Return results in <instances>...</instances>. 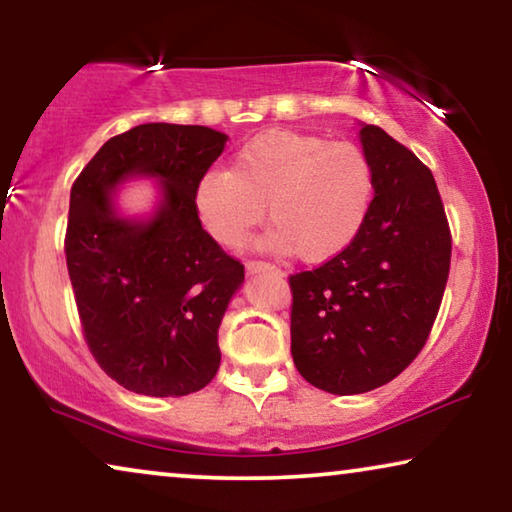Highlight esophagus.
<instances>
[{"instance_id": "esophagus-1", "label": "esophagus", "mask_w": 512, "mask_h": 512, "mask_svg": "<svg viewBox=\"0 0 512 512\" xmlns=\"http://www.w3.org/2000/svg\"><path fill=\"white\" fill-rule=\"evenodd\" d=\"M247 272H249V274L270 272V274H277V277H284V272H281L279 268H274L272 263H265V261H247Z\"/></svg>"}]
</instances>
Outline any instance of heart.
<instances>
[{"label":"heart","mask_w":512,"mask_h":512,"mask_svg":"<svg viewBox=\"0 0 512 512\" xmlns=\"http://www.w3.org/2000/svg\"><path fill=\"white\" fill-rule=\"evenodd\" d=\"M374 194V164L362 147L277 129L247 140L233 170L205 173L194 203L205 231L226 247L247 238L268 205V247L323 263L358 238Z\"/></svg>","instance_id":"1"}]
</instances>
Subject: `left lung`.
<instances>
[{"instance_id":"left-lung-1","label":"left lung","mask_w":512,"mask_h":512,"mask_svg":"<svg viewBox=\"0 0 512 512\" xmlns=\"http://www.w3.org/2000/svg\"><path fill=\"white\" fill-rule=\"evenodd\" d=\"M360 140L376 173L365 228L339 256L288 277L293 362L332 395L381 388L418 358L453 254L432 170L374 124Z\"/></svg>"}]
</instances>
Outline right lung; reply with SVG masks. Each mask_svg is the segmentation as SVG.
I'll list each match as a JSON object with an SVG mask.
<instances>
[{
    "instance_id": "obj_1",
    "label": "right lung",
    "mask_w": 512,
    "mask_h": 512,
    "mask_svg": "<svg viewBox=\"0 0 512 512\" xmlns=\"http://www.w3.org/2000/svg\"><path fill=\"white\" fill-rule=\"evenodd\" d=\"M224 145L210 127L140 124L110 138L71 187L64 254L83 337L138 395H191L219 369V325L244 265L205 231L194 191ZM129 174L159 176L165 189L145 225L120 220L109 201Z\"/></svg>"
}]
</instances>
